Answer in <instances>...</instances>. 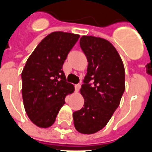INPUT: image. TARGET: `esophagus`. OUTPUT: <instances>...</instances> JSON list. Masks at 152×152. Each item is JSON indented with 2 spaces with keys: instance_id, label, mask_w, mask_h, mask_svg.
Wrapping results in <instances>:
<instances>
[{
  "instance_id": "34e87169",
  "label": "esophagus",
  "mask_w": 152,
  "mask_h": 152,
  "mask_svg": "<svg viewBox=\"0 0 152 152\" xmlns=\"http://www.w3.org/2000/svg\"><path fill=\"white\" fill-rule=\"evenodd\" d=\"M80 87H81L80 84H77V85H75V90H76V92H79Z\"/></svg>"
}]
</instances>
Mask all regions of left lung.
<instances>
[{
  "mask_svg": "<svg viewBox=\"0 0 152 152\" xmlns=\"http://www.w3.org/2000/svg\"><path fill=\"white\" fill-rule=\"evenodd\" d=\"M80 46L88 64L80 88L84 107L73 113V120L78 132L91 134L104 128L118 107L125 91V69L119 54L106 39L82 36Z\"/></svg>",
  "mask_w": 152,
  "mask_h": 152,
  "instance_id": "8db88e82",
  "label": "left lung"
}]
</instances>
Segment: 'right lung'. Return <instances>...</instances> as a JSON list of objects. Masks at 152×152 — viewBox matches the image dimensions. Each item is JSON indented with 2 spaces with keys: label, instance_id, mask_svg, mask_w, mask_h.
Returning a JSON list of instances; mask_svg holds the SVG:
<instances>
[{
  "label": "right lung",
  "instance_id": "1",
  "mask_svg": "<svg viewBox=\"0 0 152 152\" xmlns=\"http://www.w3.org/2000/svg\"><path fill=\"white\" fill-rule=\"evenodd\" d=\"M79 34L52 32L36 47L22 72L25 110L34 124L42 128L52 126L65 97L75 90L67 83L63 64Z\"/></svg>",
  "mask_w": 152,
  "mask_h": 152
}]
</instances>
